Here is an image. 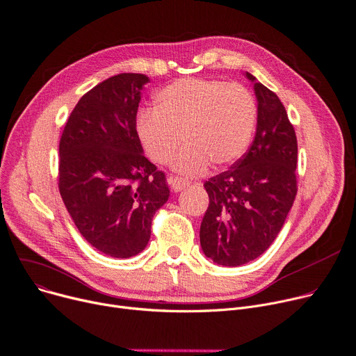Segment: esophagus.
<instances>
[{
	"label": "esophagus",
	"instance_id": "esophagus-1",
	"mask_svg": "<svg viewBox=\"0 0 356 356\" xmlns=\"http://www.w3.org/2000/svg\"><path fill=\"white\" fill-rule=\"evenodd\" d=\"M170 186L175 192H181L184 187L188 186V180L181 177H170Z\"/></svg>",
	"mask_w": 356,
	"mask_h": 356
}]
</instances>
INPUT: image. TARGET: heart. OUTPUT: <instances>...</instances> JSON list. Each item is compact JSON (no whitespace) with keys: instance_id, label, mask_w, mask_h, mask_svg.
Listing matches in <instances>:
<instances>
[{"instance_id":"1","label":"heart","mask_w":356,"mask_h":356,"mask_svg":"<svg viewBox=\"0 0 356 356\" xmlns=\"http://www.w3.org/2000/svg\"><path fill=\"white\" fill-rule=\"evenodd\" d=\"M154 108L136 120V134L146 154L168 164L181 138L186 149L173 169L187 176L203 175L210 163L227 168L246 152L256 126L252 92L236 83L211 79H179L156 94Z\"/></svg>"}]
</instances>
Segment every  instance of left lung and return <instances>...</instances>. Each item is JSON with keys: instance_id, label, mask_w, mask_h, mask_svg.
<instances>
[{"instance_id": "obj_1", "label": "left lung", "mask_w": 356, "mask_h": 356, "mask_svg": "<svg viewBox=\"0 0 356 356\" xmlns=\"http://www.w3.org/2000/svg\"><path fill=\"white\" fill-rule=\"evenodd\" d=\"M257 102L253 143L232 169L204 183L209 207L200 226L206 257L222 266L254 260L276 239L296 196L298 141L285 107L250 73Z\"/></svg>"}]
</instances>
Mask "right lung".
Returning a JSON list of instances; mask_svg holds the SVG:
<instances>
[{
	"instance_id": "obj_1",
	"label": "right lung",
	"mask_w": 356,
	"mask_h": 356,
	"mask_svg": "<svg viewBox=\"0 0 356 356\" xmlns=\"http://www.w3.org/2000/svg\"><path fill=\"white\" fill-rule=\"evenodd\" d=\"M149 81L123 73L97 84L71 111L60 140L58 188L70 216L92 248L118 259L147 246L154 213L170 193L136 134Z\"/></svg>"
}]
</instances>
